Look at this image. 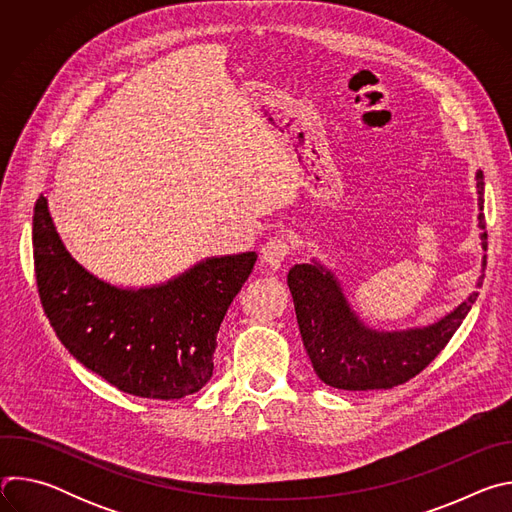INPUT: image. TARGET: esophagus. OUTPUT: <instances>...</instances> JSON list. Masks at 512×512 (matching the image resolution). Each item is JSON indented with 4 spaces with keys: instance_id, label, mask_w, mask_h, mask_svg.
Masks as SVG:
<instances>
[{
    "instance_id": "1",
    "label": "esophagus",
    "mask_w": 512,
    "mask_h": 512,
    "mask_svg": "<svg viewBox=\"0 0 512 512\" xmlns=\"http://www.w3.org/2000/svg\"><path fill=\"white\" fill-rule=\"evenodd\" d=\"M291 249L294 247H291V241L287 237H273L261 249V263L269 269H279Z\"/></svg>"
}]
</instances>
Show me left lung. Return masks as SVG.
I'll use <instances>...</instances> for the list:
<instances>
[{
    "mask_svg": "<svg viewBox=\"0 0 512 512\" xmlns=\"http://www.w3.org/2000/svg\"><path fill=\"white\" fill-rule=\"evenodd\" d=\"M478 227L484 231V174L476 172ZM486 231L480 233L486 251ZM486 255H482V269ZM478 277L476 287L482 285ZM306 352L320 381L344 391L391 389L419 375L444 350L468 316L478 291L444 318L405 330H377L352 310L338 277L318 259L294 265L287 273Z\"/></svg>",
    "mask_w": 512,
    "mask_h": 512,
    "instance_id": "left-lung-1",
    "label": "left lung"
}]
</instances>
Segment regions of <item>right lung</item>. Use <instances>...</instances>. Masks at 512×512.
<instances>
[{
	"instance_id": "right-lung-1",
	"label": "right lung",
	"mask_w": 512,
	"mask_h": 512,
	"mask_svg": "<svg viewBox=\"0 0 512 512\" xmlns=\"http://www.w3.org/2000/svg\"><path fill=\"white\" fill-rule=\"evenodd\" d=\"M32 245L40 302L64 348L119 391L162 401L210 381L218 328L257 261L255 251L206 257L156 285H113L68 253L44 194Z\"/></svg>"
}]
</instances>
